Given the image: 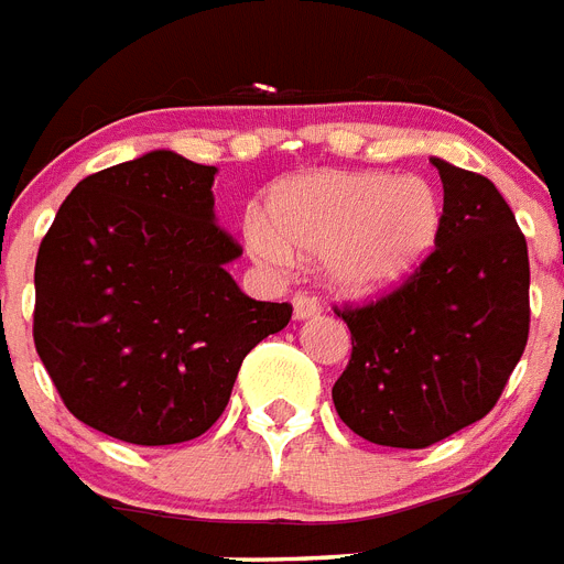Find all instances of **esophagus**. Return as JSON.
<instances>
[{"label": "esophagus", "instance_id": "1", "mask_svg": "<svg viewBox=\"0 0 564 564\" xmlns=\"http://www.w3.org/2000/svg\"><path fill=\"white\" fill-rule=\"evenodd\" d=\"M319 314V300L311 294H296L294 296V317L296 319H311Z\"/></svg>", "mask_w": 564, "mask_h": 564}]
</instances>
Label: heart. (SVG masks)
I'll list each match as a JSON object with an SVG mask.
<instances>
[{
  "instance_id": "obj_1",
  "label": "heart",
  "mask_w": 564,
  "mask_h": 564,
  "mask_svg": "<svg viewBox=\"0 0 564 564\" xmlns=\"http://www.w3.org/2000/svg\"><path fill=\"white\" fill-rule=\"evenodd\" d=\"M268 218L245 238L268 268L296 256L323 259L328 285L346 296H384L416 276L434 253L443 204L422 177L387 171H308L270 188Z\"/></svg>"
}]
</instances>
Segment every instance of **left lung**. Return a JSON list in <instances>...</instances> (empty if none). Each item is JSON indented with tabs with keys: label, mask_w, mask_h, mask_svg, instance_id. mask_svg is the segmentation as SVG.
<instances>
[{
	"label": "left lung",
	"mask_w": 564,
	"mask_h": 564,
	"mask_svg": "<svg viewBox=\"0 0 564 564\" xmlns=\"http://www.w3.org/2000/svg\"><path fill=\"white\" fill-rule=\"evenodd\" d=\"M443 180L436 250L393 294L337 311L352 358L332 387L337 416L390 448H427L501 399L530 332V259L501 192L431 160Z\"/></svg>",
	"instance_id": "left-lung-1"
}]
</instances>
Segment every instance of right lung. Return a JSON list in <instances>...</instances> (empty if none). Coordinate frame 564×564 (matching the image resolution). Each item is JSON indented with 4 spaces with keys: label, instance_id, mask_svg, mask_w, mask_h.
<instances>
[{
    "label": "right lung",
    "instance_id": "obj_1",
    "mask_svg": "<svg viewBox=\"0 0 564 564\" xmlns=\"http://www.w3.org/2000/svg\"><path fill=\"white\" fill-rule=\"evenodd\" d=\"M215 165L174 151L89 174L54 215L34 268V346L84 425L133 445L206 434L247 352L291 319L227 273Z\"/></svg>",
    "mask_w": 564,
    "mask_h": 564
}]
</instances>
